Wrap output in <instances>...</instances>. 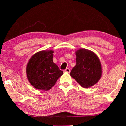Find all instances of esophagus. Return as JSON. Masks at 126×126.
Instances as JSON below:
<instances>
[{"mask_svg": "<svg viewBox=\"0 0 126 126\" xmlns=\"http://www.w3.org/2000/svg\"><path fill=\"white\" fill-rule=\"evenodd\" d=\"M63 72H65V73H70V70L69 69V68H66V69L63 70Z\"/></svg>", "mask_w": 126, "mask_h": 126, "instance_id": "1", "label": "esophagus"}]
</instances>
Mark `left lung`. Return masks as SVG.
Instances as JSON below:
<instances>
[{
	"label": "left lung",
	"mask_w": 126,
	"mask_h": 126,
	"mask_svg": "<svg viewBox=\"0 0 126 126\" xmlns=\"http://www.w3.org/2000/svg\"><path fill=\"white\" fill-rule=\"evenodd\" d=\"M75 54L76 64L70 75L85 88L95 85L102 76L101 62L97 54L86 49H77Z\"/></svg>",
	"instance_id": "left-lung-1"
}]
</instances>
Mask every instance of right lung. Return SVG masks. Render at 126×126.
<instances>
[{"instance_id": "add662e5", "label": "right lung", "mask_w": 126, "mask_h": 126, "mask_svg": "<svg viewBox=\"0 0 126 126\" xmlns=\"http://www.w3.org/2000/svg\"><path fill=\"white\" fill-rule=\"evenodd\" d=\"M54 51L45 50L32 55L26 65V75L29 82L35 89L49 91L63 75L53 63Z\"/></svg>"}]
</instances>
